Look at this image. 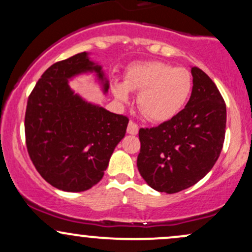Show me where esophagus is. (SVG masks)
Here are the masks:
<instances>
[{"label":"esophagus","mask_w":252,"mask_h":252,"mask_svg":"<svg viewBox=\"0 0 252 252\" xmlns=\"http://www.w3.org/2000/svg\"><path fill=\"white\" fill-rule=\"evenodd\" d=\"M126 132L130 135H137V132H138L137 124H135L134 122H131V121H130L128 124V128H126Z\"/></svg>","instance_id":"esophagus-1"}]
</instances>
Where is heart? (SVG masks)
<instances>
[{
  "label": "heart",
  "mask_w": 252,
  "mask_h": 252,
  "mask_svg": "<svg viewBox=\"0 0 252 252\" xmlns=\"http://www.w3.org/2000/svg\"><path fill=\"white\" fill-rule=\"evenodd\" d=\"M192 76L186 68L161 62L131 65L124 83L112 84L117 102L126 103L130 92H138L137 105L150 122L162 123L174 118L186 105L192 92Z\"/></svg>",
  "instance_id": "1"
}]
</instances>
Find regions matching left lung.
<instances>
[{
	"mask_svg": "<svg viewBox=\"0 0 252 252\" xmlns=\"http://www.w3.org/2000/svg\"><path fill=\"white\" fill-rule=\"evenodd\" d=\"M189 103L174 118L155 128H141L137 168L158 192H180L201 180L215 166L226 129V105L212 79L192 67Z\"/></svg>",
	"mask_w": 252,
	"mask_h": 252,
	"instance_id": "obj_1",
	"label": "left lung"
}]
</instances>
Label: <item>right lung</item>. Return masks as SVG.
<instances>
[{
  "instance_id": "1",
  "label": "right lung",
  "mask_w": 252,
  "mask_h": 252,
  "mask_svg": "<svg viewBox=\"0 0 252 252\" xmlns=\"http://www.w3.org/2000/svg\"><path fill=\"white\" fill-rule=\"evenodd\" d=\"M89 73H94L103 94H108L109 79L103 66L83 52L48 67L26 109L31 160L48 184L65 192H84L102 180L129 122L126 116L74 92L71 80Z\"/></svg>"
}]
</instances>
